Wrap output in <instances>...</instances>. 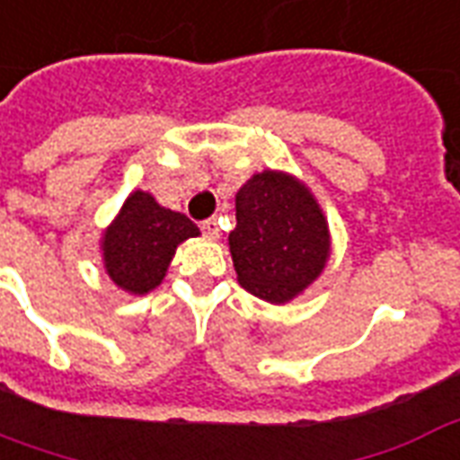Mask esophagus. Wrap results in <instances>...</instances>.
<instances>
[{"instance_id": "34e87169", "label": "esophagus", "mask_w": 460, "mask_h": 460, "mask_svg": "<svg viewBox=\"0 0 460 460\" xmlns=\"http://www.w3.org/2000/svg\"><path fill=\"white\" fill-rule=\"evenodd\" d=\"M199 229H202L204 236H209V239H217V236H219V221L214 219V217H209V219H204L202 224H199Z\"/></svg>"}]
</instances>
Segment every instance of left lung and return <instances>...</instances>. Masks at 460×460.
I'll use <instances>...</instances> for the list:
<instances>
[{
    "instance_id": "left-lung-1",
    "label": "left lung",
    "mask_w": 460,
    "mask_h": 460,
    "mask_svg": "<svg viewBox=\"0 0 460 460\" xmlns=\"http://www.w3.org/2000/svg\"><path fill=\"white\" fill-rule=\"evenodd\" d=\"M229 248L241 288L268 302H285L322 273L329 229L307 187L265 170L236 195Z\"/></svg>"
}]
</instances>
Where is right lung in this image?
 <instances>
[{
	"mask_svg": "<svg viewBox=\"0 0 460 460\" xmlns=\"http://www.w3.org/2000/svg\"><path fill=\"white\" fill-rule=\"evenodd\" d=\"M185 214L170 212L148 192H134L104 234V265L119 288L144 295L161 285L178 243L197 236Z\"/></svg>",
	"mask_w": 460,
	"mask_h": 460,
	"instance_id": "obj_1",
	"label": "right lung"
}]
</instances>
